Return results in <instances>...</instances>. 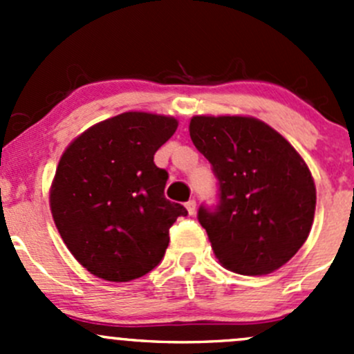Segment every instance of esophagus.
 <instances>
[{
    "label": "esophagus",
    "mask_w": 354,
    "mask_h": 354,
    "mask_svg": "<svg viewBox=\"0 0 354 354\" xmlns=\"http://www.w3.org/2000/svg\"><path fill=\"white\" fill-rule=\"evenodd\" d=\"M185 207H187L188 214H190V216H194L195 210H197V202H195V200H188V202L185 203Z\"/></svg>",
    "instance_id": "obj_1"
}]
</instances>
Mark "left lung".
I'll return each instance as SVG.
<instances>
[{
  "label": "left lung",
  "mask_w": 354,
  "mask_h": 354,
  "mask_svg": "<svg viewBox=\"0 0 354 354\" xmlns=\"http://www.w3.org/2000/svg\"><path fill=\"white\" fill-rule=\"evenodd\" d=\"M190 137L219 181V205L200 207L198 221L221 266L243 276L283 267L315 216V183L303 157L252 116H194Z\"/></svg>",
  "instance_id": "1"
}]
</instances>
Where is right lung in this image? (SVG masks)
Listing matches in <instances>:
<instances>
[{
    "mask_svg": "<svg viewBox=\"0 0 354 354\" xmlns=\"http://www.w3.org/2000/svg\"><path fill=\"white\" fill-rule=\"evenodd\" d=\"M178 128L162 114L128 111L94 124L63 152L49 192L53 219L71 255L94 276L128 283L151 272L187 209L164 197L157 149Z\"/></svg>",
    "mask_w": 354,
    "mask_h": 354,
    "instance_id": "add662e5",
    "label": "right lung"
}]
</instances>
